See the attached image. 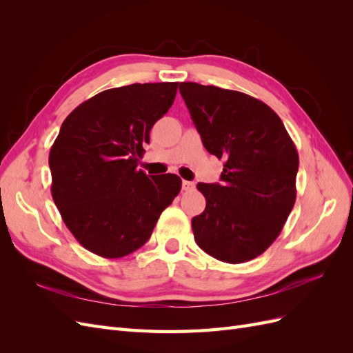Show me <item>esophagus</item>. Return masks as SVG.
Instances as JSON below:
<instances>
[{
    "label": "esophagus",
    "instance_id": "esophagus-1",
    "mask_svg": "<svg viewBox=\"0 0 353 353\" xmlns=\"http://www.w3.org/2000/svg\"><path fill=\"white\" fill-rule=\"evenodd\" d=\"M194 188V183H191V181H183V190L184 191H191Z\"/></svg>",
    "mask_w": 353,
    "mask_h": 353
}]
</instances>
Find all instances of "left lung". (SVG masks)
I'll return each instance as SVG.
<instances>
[{"mask_svg":"<svg viewBox=\"0 0 353 353\" xmlns=\"http://www.w3.org/2000/svg\"><path fill=\"white\" fill-rule=\"evenodd\" d=\"M179 92L203 145L225 159L221 183L197 184L206 209L191 219L194 240L218 261H252L280 236L294 206L296 147L258 99L196 82H181Z\"/></svg>","mask_w":353,"mask_h":353,"instance_id":"8db88e82","label":"left lung"}]
</instances>
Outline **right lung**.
I'll return each mask as SVG.
<instances>
[{
  "mask_svg": "<svg viewBox=\"0 0 353 353\" xmlns=\"http://www.w3.org/2000/svg\"><path fill=\"white\" fill-rule=\"evenodd\" d=\"M178 82L132 83L83 101L50 150L51 194L85 249L108 259L144 245L181 190L174 174L137 169L152 126L172 105Z\"/></svg>",
  "mask_w": 353,
  "mask_h": 353,
  "instance_id": "right-lung-1",
  "label": "right lung"
}]
</instances>
